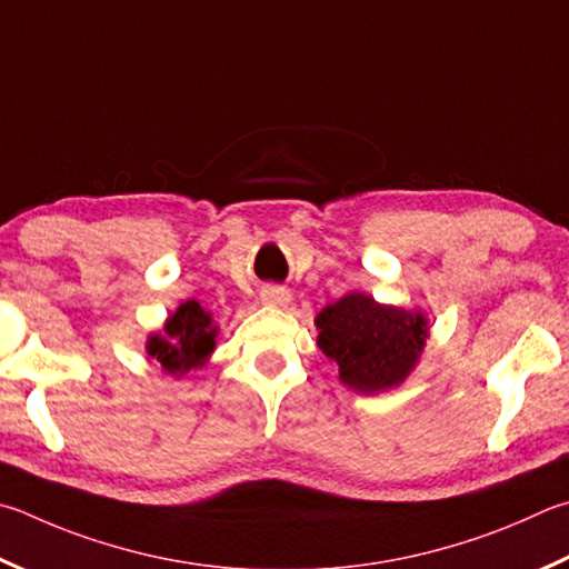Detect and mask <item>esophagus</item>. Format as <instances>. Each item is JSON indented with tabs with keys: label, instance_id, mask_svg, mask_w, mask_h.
I'll return each instance as SVG.
<instances>
[{
	"label": "esophagus",
	"instance_id": "obj_1",
	"mask_svg": "<svg viewBox=\"0 0 569 569\" xmlns=\"http://www.w3.org/2000/svg\"><path fill=\"white\" fill-rule=\"evenodd\" d=\"M261 301L266 306H288L291 303V293H288L283 286H263Z\"/></svg>",
	"mask_w": 569,
	"mask_h": 569
}]
</instances>
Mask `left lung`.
<instances>
[{"mask_svg":"<svg viewBox=\"0 0 569 569\" xmlns=\"http://www.w3.org/2000/svg\"><path fill=\"white\" fill-rule=\"evenodd\" d=\"M318 348L336 360L340 380L360 392L398 386L426 346L420 313L380 306L370 296L348 293L316 318Z\"/></svg>","mask_w":569,"mask_h":569,"instance_id":"1","label":"left lung"}]
</instances>
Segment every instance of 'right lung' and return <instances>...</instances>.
Returning a JSON list of instances; mask_svg holds the SVG:
<instances>
[{
	"instance_id": "1",
	"label": "right lung",
	"mask_w": 569,
	"mask_h": 569,
	"mask_svg": "<svg viewBox=\"0 0 569 569\" xmlns=\"http://www.w3.org/2000/svg\"><path fill=\"white\" fill-rule=\"evenodd\" d=\"M216 348V326L211 313H206L196 301H186L169 318L163 336H151L149 356L169 370L171 376H183L191 368L206 363Z\"/></svg>"
}]
</instances>
